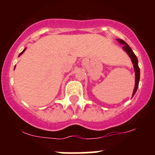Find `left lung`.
Here are the masks:
<instances>
[{
  "instance_id": "8db88e82",
  "label": "left lung",
  "mask_w": 155,
  "mask_h": 155,
  "mask_svg": "<svg viewBox=\"0 0 155 155\" xmlns=\"http://www.w3.org/2000/svg\"><path fill=\"white\" fill-rule=\"evenodd\" d=\"M118 43L121 45H124L123 46V50L127 52V54L129 55V57L130 58L131 61H132L133 64H134V71H135V86H134V91H133V94H132V97L134 96V94L137 92V88H138L139 86V82H140V68H139L138 65V59H137V56L136 54H134L133 50L131 49V48L128 46L127 43H126L124 40H121V39H117Z\"/></svg>"
}]
</instances>
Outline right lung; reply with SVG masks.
Instances as JSON below:
<instances>
[{
  "mask_svg": "<svg viewBox=\"0 0 155 155\" xmlns=\"http://www.w3.org/2000/svg\"><path fill=\"white\" fill-rule=\"evenodd\" d=\"M25 49H26V48H25V49H24V50H23V51H21V53H20V54H19V55H18V57H19V56H21V54H22V53H23V52H24V51H25Z\"/></svg>",
  "mask_w": 155,
  "mask_h": 155,
  "instance_id": "1",
  "label": "right lung"
}]
</instances>
